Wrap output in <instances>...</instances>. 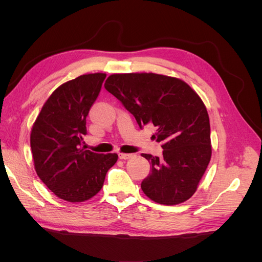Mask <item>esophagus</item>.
Instances as JSON below:
<instances>
[{
    "label": "esophagus",
    "instance_id": "obj_1",
    "mask_svg": "<svg viewBox=\"0 0 262 262\" xmlns=\"http://www.w3.org/2000/svg\"><path fill=\"white\" fill-rule=\"evenodd\" d=\"M133 157V154H123V153H119V158L120 160H130V158Z\"/></svg>",
    "mask_w": 262,
    "mask_h": 262
}]
</instances>
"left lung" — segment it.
I'll return each instance as SVG.
<instances>
[{
  "instance_id": "obj_1",
  "label": "left lung",
  "mask_w": 262,
  "mask_h": 262,
  "mask_svg": "<svg viewBox=\"0 0 262 262\" xmlns=\"http://www.w3.org/2000/svg\"><path fill=\"white\" fill-rule=\"evenodd\" d=\"M105 89L121 101L140 128L153 123L163 156L142 154L150 173L142 181L154 202L173 205L193 195L212 155L210 120L202 99L186 82L155 73L113 74Z\"/></svg>"
}]
</instances>
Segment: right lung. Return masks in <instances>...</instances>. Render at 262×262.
Listing matches in <instances>:
<instances>
[{"label": "right lung", "instance_id": "right-lung-1", "mask_svg": "<svg viewBox=\"0 0 262 262\" xmlns=\"http://www.w3.org/2000/svg\"><path fill=\"white\" fill-rule=\"evenodd\" d=\"M105 73L84 74L60 85L39 113L30 133L37 175L62 200L84 202L96 195L117 154L81 148L86 117L98 97Z\"/></svg>", "mask_w": 262, "mask_h": 262}]
</instances>
